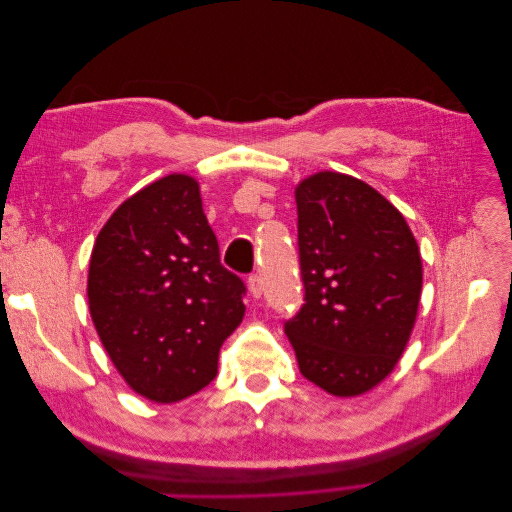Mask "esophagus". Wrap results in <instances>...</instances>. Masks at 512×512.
<instances>
[{
    "instance_id": "1",
    "label": "esophagus",
    "mask_w": 512,
    "mask_h": 512,
    "mask_svg": "<svg viewBox=\"0 0 512 512\" xmlns=\"http://www.w3.org/2000/svg\"><path fill=\"white\" fill-rule=\"evenodd\" d=\"M247 290H250V294L254 299H260L262 297V290H265V286H262V277L260 275H250L247 277Z\"/></svg>"
}]
</instances>
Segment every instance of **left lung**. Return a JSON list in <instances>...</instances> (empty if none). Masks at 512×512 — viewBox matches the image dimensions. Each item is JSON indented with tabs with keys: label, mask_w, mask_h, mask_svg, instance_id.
Masks as SVG:
<instances>
[{
	"label": "left lung",
	"mask_w": 512,
	"mask_h": 512,
	"mask_svg": "<svg viewBox=\"0 0 512 512\" xmlns=\"http://www.w3.org/2000/svg\"><path fill=\"white\" fill-rule=\"evenodd\" d=\"M305 284L286 322L301 374L335 397H356L395 369L423 288L418 243L399 209L369 183L320 170L294 188Z\"/></svg>",
	"instance_id": "obj_1"
}]
</instances>
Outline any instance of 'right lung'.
I'll return each mask as SVG.
<instances>
[{"instance_id":"1","label":"right lung","mask_w":512,"mask_h":512,"mask_svg":"<svg viewBox=\"0 0 512 512\" xmlns=\"http://www.w3.org/2000/svg\"><path fill=\"white\" fill-rule=\"evenodd\" d=\"M245 286L222 267L194 177L173 173L115 209L89 260L87 301L100 342L130 389L156 404L218 374Z\"/></svg>"}]
</instances>
